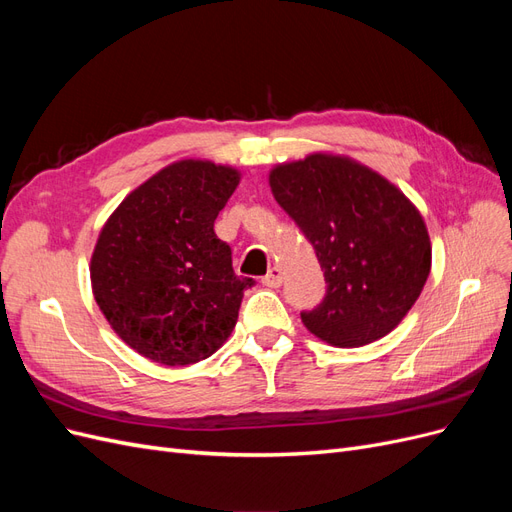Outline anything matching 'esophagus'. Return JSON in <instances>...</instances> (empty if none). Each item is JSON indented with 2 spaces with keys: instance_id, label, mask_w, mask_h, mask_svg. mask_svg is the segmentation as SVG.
Instances as JSON below:
<instances>
[{
  "instance_id": "1",
  "label": "esophagus",
  "mask_w": 512,
  "mask_h": 512,
  "mask_svg": "<svg viewBox=\"0 0 512 512\" xmlns=\"http://www.w3.org/2000/svg\"><path fill=\"white\" fill-rule=\"evenodd\" d=\"M284 282V273L280 267H271L269 273L262 277V284L269 286V288H280Z\"/></svg>"
}]
</instances>
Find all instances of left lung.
Masks as SVG:
<instances>
[{"instance_id": "left-lung-1", "label": "left lung", "mask_w": 512, "mask_h": 512, "mask_svg": "<svg viewBox=\"0 0 512 512\" xmlns=\"http://www.w3.org/2000/svg\"><path fill=\"white\" fill-rule=\"evenodd\" d=\"M269 183L314 245L327 282L322 303L301 312L307 331L339 348L391 333L429 277L431 243L421 213L371 168L329 153L275 166Z\"/></svg>"}]
</instances>
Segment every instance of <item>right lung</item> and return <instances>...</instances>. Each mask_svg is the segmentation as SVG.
Listing matches in <instances>:
<instances>
[{"label": "right lung", "mask_w": 512, "mask_h": 512, "mask_svg": "<svg viewBox=\"0 0 512 512\" xmlns=\"http://www.w3.org/2000/svg\"><path fill=\"white\" fill-rule=\"evenodd\" d=\"M239 185L230 166L181 160L145 181L104 224L91 286L113 331L162 365L207 359L232 333L252 277L213 230Z\"/></svg>", "instance_id": "1"}]
</instances>
